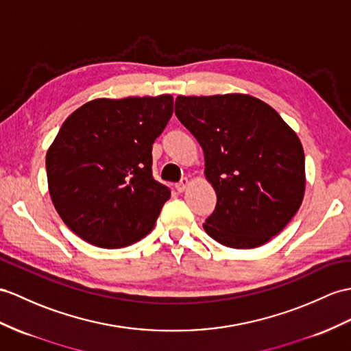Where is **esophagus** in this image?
Wrapping results in <instances>:
<instances>
[{
    "label": "esophagus",
    "instance_id": "esophagus-1",
    "mask_svg": "<svg viewBox=\"0 0 351 351\" xmlns=\"http://www.w3.org/2000/svg\"><path fill=\"white\" fill-rule=\"evenodd\" d=\"M187 186H189V180H187V178H182V182L176 184V189H177V192L182 193L187 189Z\"/></svg>",
    "mask_w": 351,
    "mask_h": 351
}]
</instances>
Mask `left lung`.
<instances>
[{"label": "left lung", "instance_id": "8db88e82", "mask_svg": "<svg viewBox=\"0 0 351 351\" xmlns=\"http://www.w3.org/2000/svg\"><path fill=\"white\" fill-rule=\"evenodd\" d=\"M176 116L202 147L217 195L205 232L230 249H254L280 234L305 192L304 149L292 128L244 93L180 95Z\"/></svg>", "mask_w": 351, "mask_h": 351}]
</instances>
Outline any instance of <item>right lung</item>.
I'll use <instances>...</instances> for the list:
<instances>
[{
    "label": "right lung",
    "mask_w": 351,
    "mask_h": 351,
    "mask_svg": "<svg viewBox=\"0 0 351 351\" xmlns=\"http://www.w3.org/2000/svg\"><path fill=\"white\" fill-rule=\"evenodd\" d=\"M173 97L98 98L68 116L46 155L50 198L64 223L101 249L146 237L171 196L152 176V146Z\"/></svg>",
    "instance_id": "right-lung-1"
}]
</instances>
